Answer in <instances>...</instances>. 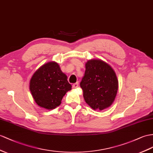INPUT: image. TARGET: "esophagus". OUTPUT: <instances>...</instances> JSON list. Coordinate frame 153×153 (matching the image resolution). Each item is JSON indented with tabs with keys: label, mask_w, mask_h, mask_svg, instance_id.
<instances>
[{
	"label": "esophagus",
	"mask_w": 153,
	"mask_h": 153,
	"mask_svg": "<svg viewBox=\"0 0 153 153\" xmlns=\"http://www.w3.org/2000/svg\"><path fill=\"white\" fill-rule=\"evenodd\" d=\"M78 86H79V82H77V83L72 85V88H76L78 87Z\"/></svg>",
	"instance_id": "obj_1"
}]
</instances>
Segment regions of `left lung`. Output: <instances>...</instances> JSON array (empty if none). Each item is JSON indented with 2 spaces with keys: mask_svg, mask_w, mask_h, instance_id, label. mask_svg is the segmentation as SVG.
Segmentation results:
<instances>
[{
  "mask_svg": "<svg viewBox=\"0 0 153 153\" xmlns=\"http://www.w3.org/2000/svg\"><path fill=\"white\" fill-rule=\"evenodd\" d=\"M80 83L83 97L93 110L103 111L114 102L118 89V80L111 65L101 59H90Z\"/></svg>",
  "mask_w": 153,
  "mask_h": 153,
  "instance_id": "8db88e82",
  "label": "left lung"
}]
</instances>
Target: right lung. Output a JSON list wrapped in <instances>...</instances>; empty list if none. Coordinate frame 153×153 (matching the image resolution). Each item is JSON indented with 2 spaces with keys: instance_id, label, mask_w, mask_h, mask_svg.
I'll return each mask as SVG.
<instances>
[{
  "instance_id": "obj_1",
  "label": "right lung",
  "mask_w": 153,
  "mask_h": 153,
  "mask_svg": "<svg viewBox=\"0 0 153 153\" xmlns=\"http://www.w3.org/2000/svg\"><path fill=\"white\" fill-rule=\"evenodd\" d=\"M71 89L67 76L55 61L41 66L30 81V90L34 101L39 107L47 110L59 106L62 97Z\"/></svg>"
}]
</instances>
